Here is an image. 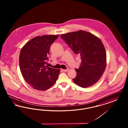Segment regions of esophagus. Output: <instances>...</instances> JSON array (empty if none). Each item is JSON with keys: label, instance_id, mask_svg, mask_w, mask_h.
Here are the masks:
<instances>
[{"label": "esophagus", "instance_id": "esophagus-1", "mask_svg": "<svg viewBox=\"0 0 128 128\" xmlns=\"http://www.w3.org/2000/svg\"><path fill=\"white\" fill-rule=\"evenodd\" d=\"M62 70L64 72H67L68 70V69H62Z\"/></svg>", "mask_w": 128, "mask_h": 128}]
</instances>
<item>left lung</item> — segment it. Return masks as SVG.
Returning <instances> with one entry per match:
<instances>
[{
  "label": "left lung",
  "mask_w": 128,
  "mask_h": 128,
  "mask_svg": "<svg viewBox=\"0 0 128 128\" xmlns=\"http://www.w3.org/2000/svg\"><path fill=\"white\" fill-rule=\"evenodd\" d=\"M65 42L82 60L75 70L74 82L82 88L91 86L100 79L106 66V49L101 40L90 32L79 30L61 34Z\"/></svg>",
  "instance_id": "8db88e82"
}]
</instances>
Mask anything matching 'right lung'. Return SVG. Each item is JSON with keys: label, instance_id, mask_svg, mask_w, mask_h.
I'll list each match as a JSON object with an SVG mask.
<instances>
[{"label": "right lung", "instance_id": "1", "mask_svg": "<svg viewBox=\"0 0 128 128\" xmlns=\"http://www.w3.org/2000/svg\"><path fill=\"white\" fill-rule=\"evenodd\" d=\"M58 35L37 36L25 44L20 50L19 65L22 74L34 89L44 91L54 85L60 73V69L46 66L51 44Z\"/></svg>", "mask_w": 128, "mask_h": 128}]
</instances>
